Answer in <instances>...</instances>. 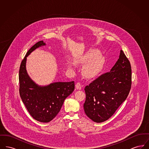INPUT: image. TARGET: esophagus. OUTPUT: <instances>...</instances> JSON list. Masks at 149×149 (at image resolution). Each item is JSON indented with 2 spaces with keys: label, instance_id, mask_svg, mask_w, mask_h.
Masks as SVG:
<instances>
[{
  "label": "esophagus",
  "instance_id": "esophagus-1",
  "mask_svg": "<svg viewBox=\"0 0 149 149\" xmlns=\"http://www.w3.org/2000/svg\"><path fill=\"white\" fill-rule=\"evenodd\" d=\"M75 87H76L77 89L81 90V88H82V85H81V84L80 82H78V83L76 84V85H75Z\"/></svg>",
  "mask_w": 149,
  "mask_h": 149
}]
</instances>
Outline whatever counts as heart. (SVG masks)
Segmentation results:
<instances>
[{"label":"heart","instance_id":"obj_1","mask_svg":"<svg viewBox=\"0 0 149 149\" xmlns=\"http://www.w3.org/2000/svg\"><path fill=\"white\" fill-rule=\"evenodd\" d=\"M76 61L80 64H85L89 62L83 69L84 75L88 78L96 77L102 70L104 65V58L99 55V52L95 50L88 51Z\"/></svg>","mask_w":149,"mask_h":149}]
</instances>
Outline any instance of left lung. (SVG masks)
Instances as JSON below:
<instances>
[{"label":"left lung","mask_w":149,"mask_h":149,"mask_svg":"<svg viewBox=\"0 0 149 149\" xmlns=\"http://www.w3.org/2000/svg\"><path fill=\"white\" fill-rule=\"evenodd\" d=\"M131 64L122 50L111 71L85 86L84 109L94 122L109 119L126 99L132 84Z\"/></svg>","instance_id":"8db88e82"}]
</instances>
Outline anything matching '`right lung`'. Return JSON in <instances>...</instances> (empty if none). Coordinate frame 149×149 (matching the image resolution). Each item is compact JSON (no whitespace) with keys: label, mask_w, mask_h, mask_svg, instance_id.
<instances>
[{"label":"right lung","mask_w":149,"mask_h":149,"mask_svg":"<svg viewBox=\"0 0 149 149\" xmlns=\"http://www.w3.org/2000/svg\"><path fill=\"white\" fill-rule=\"evenodd\" d=\"M40 41L27 52L19 71V94L30 115L36 120L47 123L60 112L64 100L75 89L74 81L56 82L41 86L29 78L26 69L27 57L37 48L45 45Z\"/></svg>","instance_id":"right-lung-1"}]
</instances>
